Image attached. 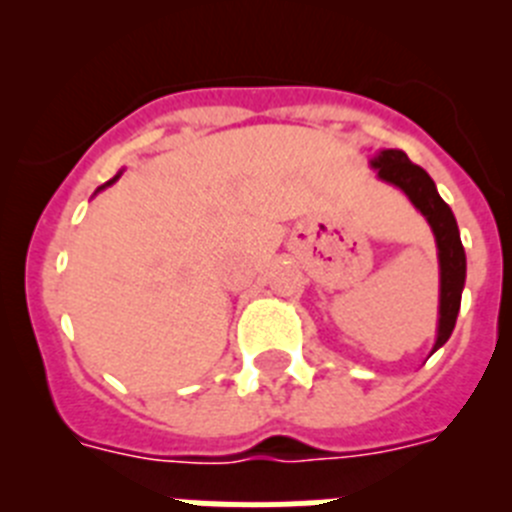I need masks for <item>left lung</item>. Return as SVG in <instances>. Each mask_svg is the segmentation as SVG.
I'll return each instance as SVG.
<instances>
[{"label": "left lung", "instance_id": "left-lung-1", "mask_svg": "<svg viewBox=\"0 0 512 512\" xmlns=\"http://www.w3.org/2000/svg\"><path fill=\"white\" fill-rule=\"evenodd\" d=\"M384 182L395 184L408 194L410 202L425 215L436 233L438 261H441V320H438L436 348L449 341L451 330L456 325V315L461 307V289L467 277V256L459 238V225L451 212V207L438 197L436 184L418 164H413L402 151H382L372 161ZM433 348V351H436Z\"/></svg>", "mask_w": 512, "mask_h": 512}]
</instances>
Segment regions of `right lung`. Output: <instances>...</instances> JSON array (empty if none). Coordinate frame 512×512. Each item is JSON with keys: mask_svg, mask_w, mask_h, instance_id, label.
Returning <instances> with one entry per match:
<instances>
[{"mask_svg": "<svg viewBox=\"0 0 512 512\" xmlns=\"http://www.w3.org/2000/svg\"><path fill=\"white\" fill-rule=\"evenodd\" d=\"M115 179H117V176H115ZM115 179H112V182H115Z\"/></svg>", "mask_w": 512, "mask_h": 512, "instance_id": "add662e5", "label": "right lung"}]
</instances>
